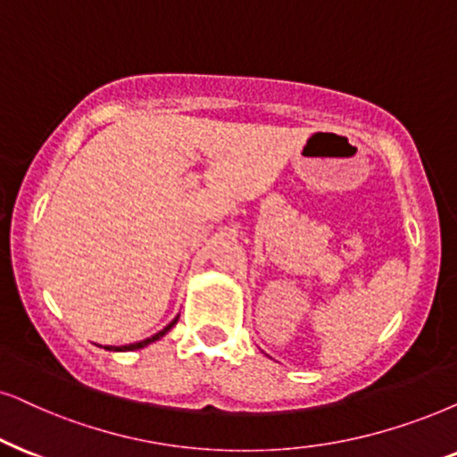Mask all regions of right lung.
Segmentation results:
<instances>
[{
  "instance_id": "1",
  "label": "right lung",
  "mask_w": 457,
  "mask_h": 457,
  "mask_svg": "<svg viewBox=\"0 0 457 457\" xmlns=\"http://www.w3.org/2000/svg\"><path fill=\"white\" fill-rule=\"evenodd\" d=\"M175 322H177V319L170 322L169 327H164L162 328L160 333H155V335H152V337H147V339H143V342H137V344H129V345H120V348H115V345H107V350H138V348H143V345H147V344H152V342H155V339H160L162 335H166L170 331L172 327H175Z\"/></svg>"
}]
</instances>
